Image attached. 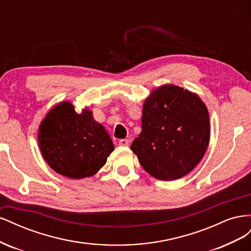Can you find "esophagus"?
<instances>
[{"mask_svg":"<svg viewBox=\"0 0 251 251\" xmlns=\"http://www.w3.org/2000/svg\"><path fill=\"white\" fill-rule=\"evenodd\" d=\"M118 144L121 147H127L128 146V140L127 139H120L118 141Z\"/></svg>","mask_w":251,"mask_h":251,"instance_id":"1","label":"esophagus"}]
</instances>
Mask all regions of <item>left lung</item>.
<instances>
[{
	"mask_svg": "<svg viewBox=\"0 0 251 251\" xmlns=\"http://www.w3.org/2000/svg\"><path fill=\"white\" fill-rule=\"evenodd\" d=\"M142 131L131 144L144 171L163 181L184 177L201 161L210 138L209 115L198 94L160 86L146 98Z\"/></svg>",
	"mask_w": 251,
	"mask_h": 251,
	"instance_id": "1",
	"label": "left lung"
}]
</instances>
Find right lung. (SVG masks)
Masks as SVG:
<instances>
[{"label": "right lung", "instance_id": "1", "mask_svg": "<svg viewBox=\"0 0 251 251\" xmlns=\"http://www.w3.org/2000/svg\"><path fill=\"white\" fill-rule=\"evenodd\" d=\"M37 141L50 168L70 179L91 177L107 162L114 144L88 108L77 113L71 101L55 104L39 126Z\"/></svg>", "mask_w": 251, "mask_h": 251}]
</instances>
